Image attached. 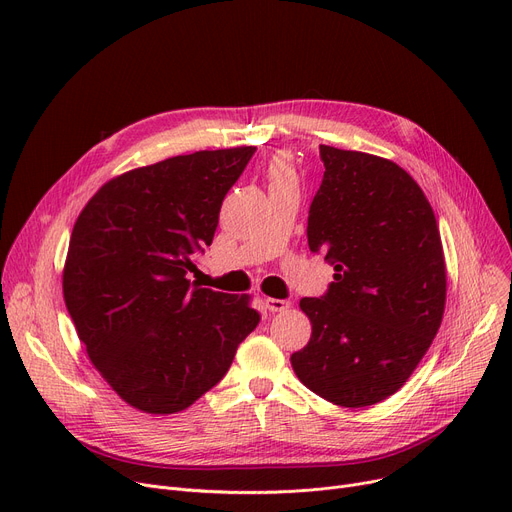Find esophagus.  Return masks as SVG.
I'll use <instances>...</instances> for the list:
<instances>
[{
	"instance_id": "34e87169",
	"label": "esophagus",
	"mask_w": 512,
	"mask_h": 512,
	"mask_svg": "<svg viewBox=\"0 0 512 512\" xmlns=\"http://www.w3.org/2000/svg\"><path fill=\"white\" fill-rule=\"evenodd\" d=\"M265 307L270 309L272 313H278V311H286L290 307V301H286V299H265Z\"/></svg>"
}]
</instances>
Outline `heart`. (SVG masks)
<instances>
[{
	"label": "heart",
	"mask_w": 512,
	"mask_h": 512,
	"mask_svg": "<svg viewBox=\"0 0 512 512\" xmlns=\"http://www.w3.org/2000/svg\"><path fill=\"white\" fill-rule=\"evenodd\" d=\"M267 180H270V188L297 186V172H294L288 155H278L272 159L270 168H267Z\"/></svg>",
	"instance_id": "obj_1"
}]
</instances>
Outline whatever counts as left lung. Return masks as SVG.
I'll use <instances>...</instances> for the list:
<instances>
[{
  "mask_svg": "<svg viewBox=\"0 0 512 512\" xmlns=\"http://www.w3.org/2000/svg\"><path fill=\"white\" fill-rule=\"evenodd\" d=\"M324 178L309 207V249L334 265L321 297L301 299L311 338L297 378L361 409L409 380L442 324L446 265L432 205L394 161L319 145Z\"/></svg>",
  "mask_w": 512,
  "mask_h": 512,
  "instance_id": "8db88e82",
  "label": "left lung"
}]
</instances>
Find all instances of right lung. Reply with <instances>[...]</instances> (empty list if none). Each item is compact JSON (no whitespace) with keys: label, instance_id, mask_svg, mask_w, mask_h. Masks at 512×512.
Masks as SVG:
<instances>
[{"label":"right lung","instance_id":"add662e5","mask_svg":"<svg viewBox=\"0 0 512 512\" xmlns=\"http://www.w3.org/2000/svg\"><path fill=\"white\" fill-rule=\"evenodd\" d=\"M255 151H197L130 170L78 215L64 301L89 359L134 409L170 415L191 407L259 324L247 297L186 280Z\"/></svg>","mask_w":512,"mask_h":512}]
</instances>
